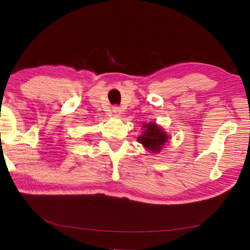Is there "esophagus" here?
<instances>
[{
    "mask_svg": "<svg viewBox=\"0 0 250 250\" xmlns=\"http://www.w3.org/2000/svg\"><path fill=\"white\" fill-rule=\"evenodd\" d=\"M121 111H122V110H121V108L120 107H113L112 108V112H113V116H115V117H120V115H121Z\"/></svg>",
    "mask_w": 250,
    "mask_h": 250,
    "instance_id": "1",
    "label": "esophagus"
}]
</instances>
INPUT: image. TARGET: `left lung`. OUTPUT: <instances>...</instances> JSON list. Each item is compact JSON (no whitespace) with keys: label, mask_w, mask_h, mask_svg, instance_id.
Returning <instances> with one entry per match:
<instances>
[{"label":"left lung","mask_w":250,"mask_h":250,"mask_svg":"<svg viewBox=\"0 0 250 250\" xmlns=\"http://www.w3.org/2000/svg\"><path fill=\"white\" fill-rule=\"evenodd\" d=\"M169 137L163 128L155 123L144 124V131L142 135L138 138V142L152 153H158L168 142Z\"/></svg>","instance_id":"8db88e82"}]
</instances>
